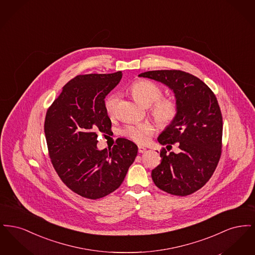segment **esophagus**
I'll return each instance as SVG.
<instances>
[{
	"label": "esophagus",
	"instance_id": "1",
	"mask_svg": "<svg viewBox=\"0 0 255 255\" xmlns=\"http://www.w3.org/2000/svg\"><path fill=\"white\" fill-rule=\"evenodd\" d=\"M146 152V148L145 147H143V146H138V153H145Z\"/></svg>",
	"mask_w": 255,
	"mask_h": 255
}]
</instances>
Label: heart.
I'll return each mask as SVG.
<instances>
[{
	"instance_id": "heart-1",
	"label": "heart",
	"mask_w": 255,
	"mask_h": 255,
	"mask_svg": "<svg viewBox=\"0 0 255 255\" xmlns=\"http://www.w3.org/2000/svg\"><path fill=\"white\" fill-rule=\"evenodd\" d=\"M129 90L133 98L144 106H150V112L155 121L161 127H168L178 117L179 107L177 102L168 97H160L162 91L159 86L149 80H135ZM119 97L117 94H110L104 101V109L110 118L117 113ZM154 132V126L150 122L128 124L122 133L137 143H144Z\"/></svg>"
}]
</instances>
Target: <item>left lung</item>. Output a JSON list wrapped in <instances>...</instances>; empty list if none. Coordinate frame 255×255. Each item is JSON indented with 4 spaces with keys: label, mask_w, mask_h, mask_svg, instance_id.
<instances>
[{
    "label": "left lung",
    "mask_w": 255,
    "mask_h": 255,
    "mask_svg": "<svg viewBox=\"0 0 255 255\" xmlns=\"http://www.w3.org/2000/svg\"><path fill=\"white\" fill-rule=\"evenodd\" d=\"M138 76L167 86L179 107L177 119L158 135V141L170 147L178 143L181 151L167 154L163 148L152 179L169 194H192L209 181L221 157L223 118L217 98L201 79L179 70L150 71Z\"/></svg>",
    "instance_id": "left-lung-1"
}]
</instances>
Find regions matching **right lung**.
Segmentation results:
<instances>
[{"instance_id":"right-lung-1","label":"right lung","mask_w":255,"mask_h":255,"mask_svg":"<svg viewBox=\"0 0 255 255\" xmlns=\"http://www.w3.org/2000/svg\"><path fill=\"white\" fill-rule=\"evenodd\" d=\"M122 72L77 75L63 87L48 109L45 134L51 163L72 191L97 200L118 189L137 154V146L118 138L112 149H97V132L111 133L104 98Z\"/></svg>"}]
</instances>
